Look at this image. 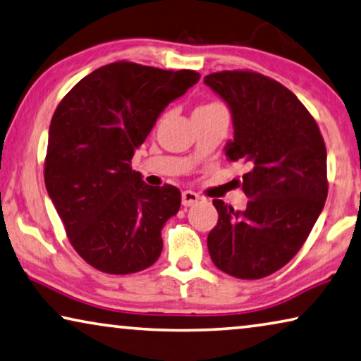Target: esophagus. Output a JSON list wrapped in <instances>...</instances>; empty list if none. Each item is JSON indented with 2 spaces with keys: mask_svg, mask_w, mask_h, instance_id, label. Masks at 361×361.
<instances>
[{
  "mask_svg": "<svg viewBox=\"0 0 361 361\" xmlns=\"http://www.w3.org/2000/svg\"><path fill=\"white\" fill-rule=\"evenodd\" d=\"M199 201V196L196 195L195 191H183V195H181V202H183V206L185 207H190V206H195V204Z\"/></svg>",
  "mask_w": 361,
  "mask_h": 361,
  "instance_id": "obj_1",
  "label": "esophagus"
}]
</instances>
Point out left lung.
I'll return each instance as SVG.
<instances>
[{"instance_id":"8db88e82","label":"left lung","mask_w":361,"mask_h":361,"mask_svg":"<svg viewBox=\"0 0 361 361\" xmlns=\"http://www.w3.org/2000/svg\"><path fill=\"white\" fill-rule=\"evenodd\" d=\"M227 102L235 137L230 160L248 165L233 211L214 199L219 222L207 236L211 259L236 279L256 281L282 269L308 238L327 197V154L319 126L292 90L250 69L204 78Z\"/></svg>"}]
</instances>
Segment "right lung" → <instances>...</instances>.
Segmentation results:
<instances>
[{
	"label": "right lung",
	"mask_w": 361,
	"mask_h": 361,
	"mask_svg": "<svg viewBox=\"0 0 361 361\" xmlns=\"http://www.w3.org/2000/svg\"><path fill=\"white\" fill-rule=\"evenodd\" d=\"M199 78L115 61L80 79L53 113L45 186L69 243L97 271L125 276L159 259L160 230L178 212L181 192L146 185L131 159L165 106Z\"/></svg>",
	"instance_id": "1"
}]
</instances>
